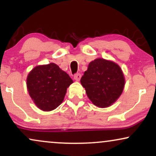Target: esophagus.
I'll return each instance as SVG.
<instances>
[{"label":"esophagus","mask_w":156,"mask_h":156,"mask_svg":"<svg viewBox=\"0 0 156 156\" xmlns=\"http://www.w3.org/2000/svg\"><path fill=\"white\" fill-rule=\"evenodd\" d=\"M81 78V75L80 73H76V74L74 75V79H76V80H79Z\"/></svg>","instance_id":"obj_1"}]
</instances>
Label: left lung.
<instances>
[{
  "label": "left lung",
  "instance_id": "obj_1",
  "mask_svg": "<svg viewBox=\"0 0 156 156\" xmlns=\"http://www.w3.org/2000/svg\"><path fill=\"white\" fill-rule=\"evenodd\" d=\"M80 83L88 98L98 107H108L121 95L125 78L120 67L114 62L97 58L89 64Z\"/></svg>",
  "mask_w": 156,
  "mask_h": 156
}]
</instances>
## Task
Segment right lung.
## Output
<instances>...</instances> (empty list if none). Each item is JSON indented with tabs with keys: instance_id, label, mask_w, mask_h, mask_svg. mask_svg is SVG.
<instances>
[{
	"instance_id": "1",
	"label": "right lung",
	"mask_w": 156,
	"mask_h": 156,
	"mask_svg": "<svg viewBox=\"0 0 156 156\" xmlns=\"http://www.w3.org/2000/svg\"><path fill=\"white\" fill-rule=\"evenodd\" d=\"M73 82L67 73L57 64L51 63L32 69L27 78V87L35 104L48 112L62 103L67 87Z\"/></svg>"
}]
</instances>
